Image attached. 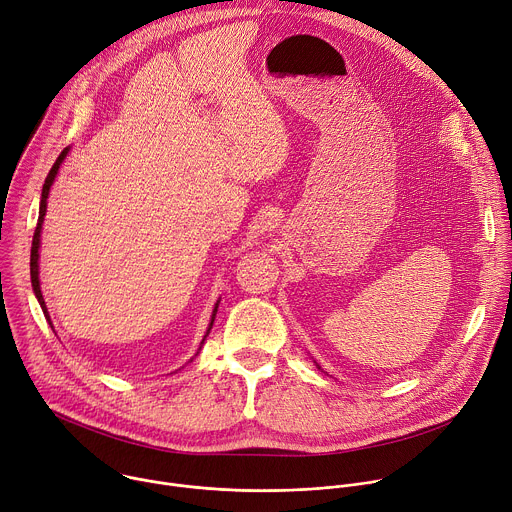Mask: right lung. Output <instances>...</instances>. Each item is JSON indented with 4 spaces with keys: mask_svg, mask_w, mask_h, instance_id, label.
<instances>
[{
    "mask_svg": "<svg viewBox=\"0 0 512 512\" xmlns=\"http://www.w3.org/2000/svg\"><path fill=\"white\" fill-rule=\"evenodd\" d=\"M66 155H68V149H64V151L58 155L56 163L52 165V169H50V173H48V177H46V181H44V187H42V199H40V216H38V226H36V232H34V240H32V254H30V276H32V288H34V294H36V298H38V302H40V306H42L44 317L48 319V323H50V315H48V309H46V302H44V296H42V290H40V278H38V274H40V272H38V258H40L38 250H40V232H42V224H44V216H46V199H48L50 187H52V183H54V179H56V175H58V169H60V165H62V161H64V157H66ZM216 313H218V302H216V306H214L210 329H212V325H214ZM50 325H52V323H50ZM210 329H208V333H210ZM208 333H206V335H208ZM201 343H203V341H201Z\"/></svg>",
    "mask_w": 512,
    "mask_h": 512,
    "instance_id": "obj_1",
    "label": "right lung"
}]
</instances>
